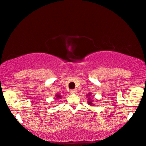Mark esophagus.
Returning a JSON list of instances; mask_svg holds the SVG:
<instances>
[{
	"instance_id": "34e87169",
	"label": "esophagus",
	"mask_w": 146,
	"mask_h": 146,
	"mask_svg": "<svg viewBox=\"0 0 146 146\" xmlns=\"http://www.w3.org/2000/svg\"><path fill=\"white\" fill-rule=\"evenodd\" d=\"M70 93H71V94H75L76 93H77V90H76V89H73V90H71Z\"/></svg>"
}]
</instances>
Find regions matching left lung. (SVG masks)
<instances>
[{
	"mask_svg": "<svg viewBox=\"0 0 146 146\" xmlns=\"http://www.w3.org/2000/svg\"><path fill=\"white\" fill-rule=\"evenodd\" d=\"M91 93H88L87 94V97L89 98V101H88L87 103L89 104H90V105H91V106H94V104H93V100H93V97L91 98Z\"/></svg>",
	"mask_w": 146,
	"mask_h": 146,
	"instance_id": "8db88e82",
	"label": "left lung"
}]
</instances>
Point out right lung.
<instances>
[{
  "instance_id": "1",
  "label": "right lung",
  "mask_w": 146,
  "mask_h": 146,
  "mask_svg": "<svg viewBox=\"0 0 146 146\" xmlns=\"http://www.w3.org/2000/svg\"><path fill=\"white\" fill-rule=\"evenodd\" d=\"M55 98H56V99H60V98H61V96L60 95V94H55Z\"/></svg>"
}]
</instances>
